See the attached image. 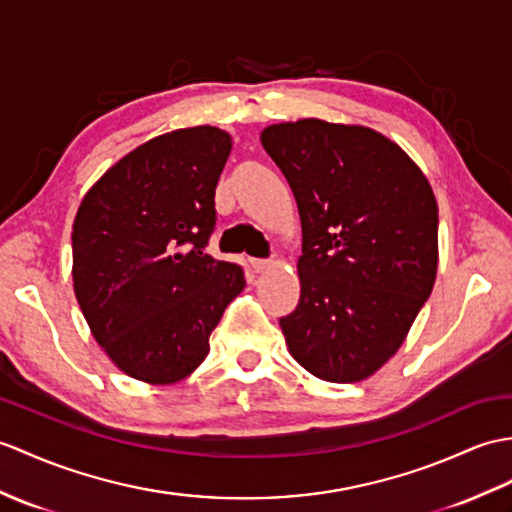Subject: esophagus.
Instances as JSON below:
<instances>
[{
  "label": "esophagus",
  "instance_id": "obj_1",
  "mask_svg": "<svg viewBox=\"0 0 512 512\" xmlns=\"http://www.w3.org/2000/svg\"><path fill=\"white\" fill-rule=\"evenodd\" d=\"M251 266H253L255 272H266V270L275 266V261H272V259H251Z\"/></svg>",
  "mask_w": 512,
  "mask_h": 512
}]
</instances>
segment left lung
Instances as JSON below:
<instances>
[{
  "instance_id": "obj_1",
  "label": "left lung",
  "mask_w": 512,
  "mask_h": 512,
  "mask_svg": "<svg viewBox=\"0 0 512 512\" xmlns=\"http://www.w3.org/2000/svg\"><path fill=\"white\" fill-rule=\"evenodd\" d=\"M303 227L301 299L279 318L305 371L334 384L371 377L397 353L438 268L430 183L395 141L323 120L264 128Z\"/></svg>"
}]
</instances>
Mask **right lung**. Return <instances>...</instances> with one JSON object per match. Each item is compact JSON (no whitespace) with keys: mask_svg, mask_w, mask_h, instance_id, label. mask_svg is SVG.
I'll use <instances>...</instances> for the list:
<instances>
[{"mask_svg":"<svg viewBox=\"0 0 512 512\" xmlns=\"http://www.w3.org/2000/svg\"><path fill=\"white\" fill-rule=\"evenodd\" d=\"M229 152L220 128L172 130L106 170L78 207V305L106 355L141 382L176 384L196 371L246 285L242 266L205 253Z\"/></svg>","mask_w":512,"mask_h":512,"instance_id":"1","label":"right lung"}]
</instances>
